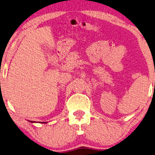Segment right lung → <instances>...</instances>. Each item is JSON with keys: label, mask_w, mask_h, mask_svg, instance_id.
Masks as SVG:
<instances>
[{"label": "right lung", "mask_w": 155, "mask_h": 155, "mask_svg": "<svg viewBox=\"0 0 155 155\" xmlns=\"http://www.w3.org/2000/svg\"><path fill=\"white\" fill-rule=\"evenodd\" d=\"M29 122L30 123H36V122H35V121H31V120H28ZM47 122H40V123H47Z\"/></svg>", "instance_id": "add662e5"}]
</instances>
